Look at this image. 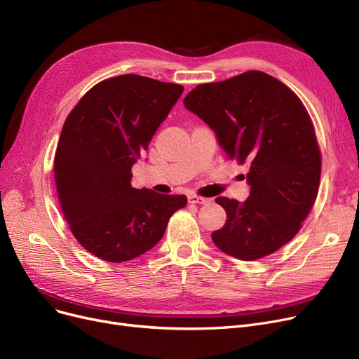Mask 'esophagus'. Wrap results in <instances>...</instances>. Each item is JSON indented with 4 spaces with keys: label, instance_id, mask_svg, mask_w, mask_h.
Segmentation results:
<instances>
[{
    "label": "esophagus",
    "instance_id": "esophagus-1",
    "mask_svg": "<svg viewBox=\"0 0 359 359\" xmlns=\"http://www.w3.org/2000/svg\"><path fill=\"white\" fill-rule=\"evenodd\" d=\"M187 201H189V203H199V205H205V203L210 202L208 198H202V196H198V195H189V196H187Z\"/></svg>",
    "mask_w": 359,
    "mask_h": 359
}]
</instances>
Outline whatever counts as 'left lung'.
I'll return each mask as SVG.
<instances>
[{"instance_id":"left-lung-1","label":"left lung","mask_w":359,"mask_h":359,"mask_svg":"<svg viewBox=\"0 0 359 359\" xmlns=\"http://www.w3.org/2000/svg\"><path fill=\"white\" fill-rule=\"evenodd\" d=\"M183 103L215 132L225 154L250 165L246 201L215 199L227 221L211 234L214 244L241 260L276 252L299 231L318 192L322 157L304 104L260 71L201 84Z\"/></svg>"}]
</instances>
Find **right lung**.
<instances>
[{"label": "right lung", "mask_w": 359, "mask_h": 359, "mask_svg": "<svg viewBox=\"0 0 359 359\" xmlns=\"http://www.w3.org/2000/svg\"><path fill=\"white\" fill-rule=\"evenodd\" d=\"M183 86L125 74L88 90L68 115L55 153V183L74 237L106 262L132 260L164 236L187 202L130 186L132 165Z\"/></svg>", "instance_id": "obj_1"}]
</instances>
